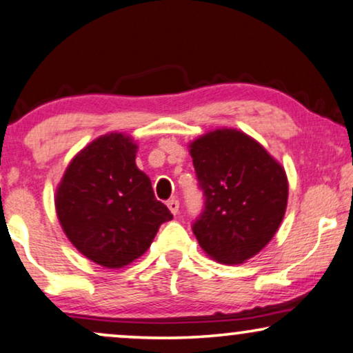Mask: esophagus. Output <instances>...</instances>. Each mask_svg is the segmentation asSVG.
Listing matches in <instances>:
<instances>
[{
    "label": "esophagus",
    "mask_w": 353,
    "mask_h": 353,
    "mask_svg": "<svg viewBox=\"0 0 353 353\" xmlns=\"http://www.w3.org/2000/svg\"><path fill=\"white\" fill-rule=\"evenodd\" d=\"M167 206H168V210L172 211V214H178V210H180V201H178V199H168L167 201Z\"/></svg>",
    "instance_id": "34e87169"
}]
</instances>
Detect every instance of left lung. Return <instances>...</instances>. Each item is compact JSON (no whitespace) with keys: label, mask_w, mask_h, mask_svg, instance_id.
Segmentation results:
<instances>
[{"label":"left lung","mask_w":353,"mask_h":353,"mask_svg":"<svg viewBox=\"0 0 353 353\" xmlns=\"http://www.w3.org/2000/svg\"><path fill=\"white\" fill-rule=\"evenodd\" d=\"M204 208L193 232L201 249L223 263L259 254L280 228L288 180L280 163L254 139L217 129L190 145Z\"/></svg>","instance_id":"1"}]
</instances>
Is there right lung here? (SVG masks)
<instances>
[{
  "label": "right lung",
  "instance_id": "obj_1",
  "mask_svg": "<svg viewBox=\"0 0 353 353\" xmlns=\"http://www.w3.org/2000/svg\"><path fill=\"white\" fill-rule=\"evenodd\" d=\"M136 152L123 134L99 137L72 160L57 190V216L67 237L106 268L139 259L160 225L173 219L137 168Z\"/></svg>",
  "mask_w": 353,
  "mask_h": 353
}]
</instances>
